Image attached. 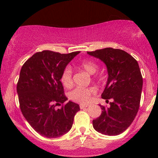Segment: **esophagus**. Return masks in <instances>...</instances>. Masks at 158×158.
I'll return each instance as SVG.
<instances>
[{"label":"esophagus","instance_id":"esophagus-1","mask_svg":"<svg viewBox=\"0 0 158 158\" xmlns=\"http://www.w3.org/2000/svg\"><path fill=\"white\" fill-rule=\"evenodd\" d=\"M89 105H80V106H79V107H80V109H85V108L89 107Z\"/></svg>","mask_w":158,"mask_h":158}]
</instances>
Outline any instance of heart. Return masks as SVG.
<instances>
[{"label": "heart", "instance_id": "b5f03b06", "mask_svg": "<svg viewBox=\"0 0 158 158\" xmlns=\"http://www.w3.org/2000/svg\"><path fill=\"white\" fill-rule=\"evenodd\" d=\"M79 67L82 68L89 74H94L98 70V65L92 60H84L79 63ZM60 81L63 86L69 89L73 86V71L70 66H66L63 69L60 77ZM96 93V89L94 87H78L69 93V98L72 101L79 104H87L90 101L92 95Z\"/></svg>", "mask_w": 158, "mask_h": 158}]
</instances>
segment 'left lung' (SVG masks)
Here are the masks:
<instances>
[{"label":"left lung","instance_id":"1","mask_svg":"<svg viewBox=\"0 0 158 158\" xmlns=\"http://www.w3.org/2000/svg\"><path fill=\"white\" fill-rule=\"evenodd\" d=\"M87 53L106 64L109 77L102 98L107 102L113 100L109 108L99 105L102 114L92 121L93 128L103 135H120L130 126L139 109L143 79L138 62L125 51L110 47Z\"/></svg>","mask_w":158,"mask_h":158}]
</instances>
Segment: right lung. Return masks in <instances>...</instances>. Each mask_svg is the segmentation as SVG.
Listing matches in <instances>:
<instances>
[{"label": "right lung", "instance_id": "add662e5", "mask_svg": "<svg viewBox=\"0 0 158 158\" xmlns=\"http://www.w3.org/2000/svg\"><path fill=\"white\" fill-rule=\"evenodd\" d=\"M79 53L44 50L33 54L22 66L17 85L20 110L30 126L42 136L55 138L67 133L80 109L71 101L60 109L55 108L67 101L60 77Z\"/></svg>", "mask_w": 158, "mask_h": 158}]
</instances>
